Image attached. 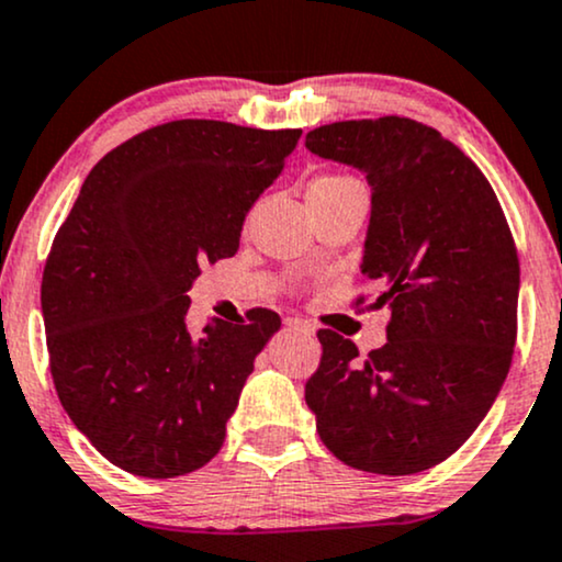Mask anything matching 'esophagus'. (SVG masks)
<instances>
[{
    "label": "esophagus",
    "mask_w": 562,
    "mask_h": 562,
    "mask_svg": "<svg viewBox=\"0 0 562 562\" xmlns=\"http://www.w3.org/2000/svg\"><path fill=\"white\" fill-rule=\"evenodd\" d=\"M285 327H288V329H293V333L306 335V337L314 335V324L306 322V319H301V316H288V319H285Z\"/></svg>",
    "instance_id": "34e87169"
}]
</instances>
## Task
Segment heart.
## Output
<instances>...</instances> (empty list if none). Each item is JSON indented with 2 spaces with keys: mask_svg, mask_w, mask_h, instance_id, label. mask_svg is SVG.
<instances>
[{
  "mask_svg": "<svg viewBox=\"0 0 562 562\" xmlns=\"http://www.w3.org/2000/svg\"><path fill=\"white\" fill-rule=\"evenodd\" d=\"M346 180H350V178H342V175H324V178H319V180H314L311 182V188H319V186H337V182H346Z\"/></svg>",
  "mask_w": 562,
  "mask_h": 562,
  "instance_id": "obj_1",
  "label": "heart"
}]
</instances>
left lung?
<instances>
[{
    "mask_svg": "<svg viewBox=\"0 0 562 562\" xmlns=\"http://www.w3.org/2000/svg\"><path fill=\"white\" fill-rule=\"evenodd\" d=\"M306 148L367 175L361 272L392 311L387 342L367 358L319 329L306 403L342 463L418 474L474 435L508 376L520 285L508 220L474 161L416 120L322 125Z\"/></svg>",
    "mask_w": 562,
    "mask_h": 562,
    "instance_id": "8db88e82",
    "label": "left lung"
}]
</instances>
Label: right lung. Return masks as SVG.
<instances>
[{
  "label": "right lung",
  "instance_id": "1",
  "mask_svg": "<svg viewBox=\"0 0 562 562\" xmlns=\"http://www.w3.org/2000/svg\"><path fill=\"white\" fill-rule=\"evenodd\" d=\"M301 131L175 120L133 135L88 172L42 280L59 403L106 461L172 479L206 465L254 358L280 316L188 333L193 280L235 256L248 209Z\"/></svg>",
  "mask_w": 562,
  "mask_h": 562
}]
</instances>
